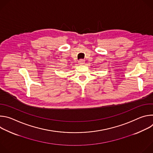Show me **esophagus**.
<instances>
[{
  "label": "esophagus",
  "instance_id": "1",
  "mask_svg": "<svg viewBox=\"0 0 153 153\" xmlns=\"http://www.w3.org/2000/svg\"><path fill=\"white\" fill-rule=\"evenodd\" d=\"M85 63V60L83 59H80L79 60V64L82 65H83Z\"/></svg>",
  "mask_w": 153,
  "mask_h": 153
}]
</instances>
